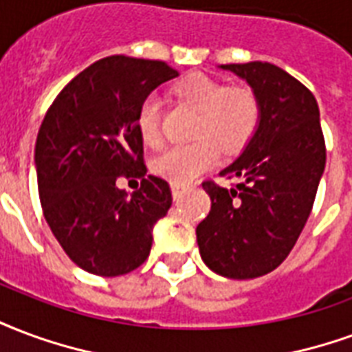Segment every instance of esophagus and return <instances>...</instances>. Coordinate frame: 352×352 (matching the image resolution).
Masks as SVG:
<instances>
[{
	"label": "esophagus",
	"instance_id": "1",
	"mask_svg": "<svg viewBox=\"0 0 352 352\" xmlns=\"http://www.w3.org/2000/svg\"><path fill=\"white\" fill-rule=\"evenodd\" d=\"M184 188L183 186H179V184H171V194H173V199H179V197L183 196Z\"/></svg>",
	"mask_w": 352,
	"mask_h": 352
}]
</instances>
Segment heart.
Returning a JSON list of instances; mask_svg holds the SVG:
<instances>
[{"mask_svg":"<svg viewBox=\"0 0 352 352\" xmlns=\"http://www.w3.org/2000/svg\"><path fill=\"white\" fill-rule=\"evenodd\" d=\"M177 96L197 111L192 136L186 145H173L153 160V171L173 184H188L223 153L242 149L259 123V100L250 89L226 87L218 80L194 74L177 85ZM138 130L149 147L160 145V102L149 96L138 113Z\"/></svg>","mask_w":352,"mask_h":352,"instance_id":"obj_1","label":"heart"}]
</instances>
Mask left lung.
<instances>
[{
  "label": "left lung",
  "instance_id": "left-lung-1",
  "mask_svg": "<svg viewBox=\"0 0 352 352\" xmlns=\"http://www.w3.org/2000/svg\"><path fill=\"white\" fill-rule=\"evenodd\" d=\"M248 83L259 123L235 162L220 171L233 188L203 183L210 212L196 228L203 263L231 280L269 274L306 226L327 151L319 106L308 87L276 65H220Z\"/></svg>",
  "mask_w": 352,
  "mask_h": 352
}]
</instances>
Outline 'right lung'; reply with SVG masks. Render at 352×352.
<instances>
[{
  "label": "right lung",
  "mask_w": 352,
  "mask_h": 352,
  "mask_svg": "<svg viewBox=\"0 0 352 352\" xmlns=\"http://www.w3.org/2000/svg\"><path fill=\"white\" fill-rule=\"evenodd\" d=\"M177 76L164 61L104 57L70 80L44 116L35 143L44 218L65 254L91 274L138 269L171 207L169 184L147 175L138 113ZM119 175L142 176V186L129 197L115 184Z\"/></svg>",
  "instance_id": "obj_1"
}]
</instances>
